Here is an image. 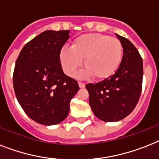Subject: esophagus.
<instances>
[{"label":"esophagus","instance_id":"1","mask_svg":"<svg viewBox=\"0 0 159 159\" xmlns=\"http://www.w3.org/2000/svg\"><path fill=\"white\" fill-rule=\"evenodd\" d=\"M78 85H79V87L80 88H84L85 87V83H82V82H78Z\"/></svg>","mask_w":159,"mask_h":159}]
</instances>
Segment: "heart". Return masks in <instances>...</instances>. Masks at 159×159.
I'll return each instance as SVG.
<instances>
[{"mask_svg": "<svg viewBox=\"0 0 159 159\" xmlns=\"http://www.w3.org/2000/svg\"><path fill=\"white\" fill-rule=\"evenodd\" d=\"M123 46L119 40L100 33H87L74 39L71 47H63L59 60L64 73L73 77L84 65L80 77L92 75L98 80L106 79L117 70L122 62Z\"/></svg>", "mask_w": 159, "mask_h": 159, "instance_id": "1", "label": "heart"}]
</instances>
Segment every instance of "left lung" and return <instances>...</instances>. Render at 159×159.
Segmentation results:
<instances>
[{
	"mask_svg": "<svg viewBox=\"0 0 159 159\" xmlns=\"http://www.w3.org/2000/svg\"><path fill=\"white\" fill-rule=\"evenodd\" d=\"M116 36L123 46L120 66L111 77L86 86L93 113L104 122H117L128 116L137 104L142 88V58L128 39Z\"/></svg>",
	"mask_w": 159,
	"mask_h": 159,
	"instance_id": "obj_1",
	"label": "left lung"
}]
</instances>
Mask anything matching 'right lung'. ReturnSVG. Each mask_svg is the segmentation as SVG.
I'll return each instance as SVG.
<instances>
[{
  "instance_id": "1",
  "label": "right lung",
  "mask_w": 159,
  "mask_h": 159,
  "mask_svg": "<svg viewBox=\"0 0 159 159\" xmlns=\"http://www.w3.org/2000/svg\"><path fill=\"white\" fill-rule=\"evenodd\" d=\"M69 33L45 31L26 44L15 63L13 84L17 100L26 114L40 124L64 121L79 90L77 81L64 74L59 60Z\"/></svg>"
}]
</instances>
